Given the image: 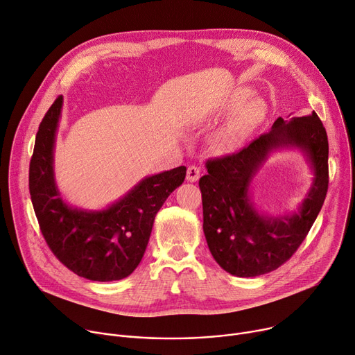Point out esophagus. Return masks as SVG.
<instances>
[{
  "mask_svg": "<svg viewBox=\"0 0 355 355\" xmlns=\"http://www.w3.org/2000/svg\"><path fill=\"white\" fill-rule=\"evenodd\" d=\"M200 167L197 166H189L188 170H187V180L189 182H196L200 180Z\"/></svg>",
  "mask_w": 355,
  "mask_h": 355,
  "instance_id": "esophagus-1",
  "label": "esophagus"
}]
</instances>
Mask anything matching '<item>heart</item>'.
I'll return each instance as SVG.
<instances>
[{"mask_svg": "<svg viewBox=\"0 0 355 355\" xmlns=\"http://www.w3.org/2000/svg\"><path fill=\"white\" fill-rule=\"evenodd\" d=\"M246 98H248L246 93L236 94L230 101L222 103L220 107L215 110V113H231L243 103ZM259 114H261L259 105L253 101L246 102L238 111L235 112V114L228 121V124L223 128H220V130L215 135L212 140L214 150L216 153H227L230 150H234L252 130V127L254 125L257 119H259Z\"/></svg>", "mask_w": 355, "mask_h": 355, "instance_id": "1", "label": "heart"}]
</instances>
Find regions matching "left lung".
Returning a JSON list of instances; mask_svg holds the SVG:
<instances>
[{
    "label": "left lung",
    "instance_id": "8db88e82",
    "mask_svg": "<svg viewBox=\"0 0 355 355\" xmlns=\"http://www.w3.org/2000/svg\"><path fill=\"white\" fill-rule=\"evenodd\" d=\"M297 148L313 171V182L297 213L272 217L254 207L251 181L270 152ZM201 177L204 234L216 263L238 277L276 270L293 256L314 223L329 188V140L313 112L309 116L279 117L269 133L241 151L207 161Z\"/></svg>",
    "mask_w": 355,
    "mask_h": 355
}]
</instances>
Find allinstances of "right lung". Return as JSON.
<instances>
[{
	"mask_svg": "<svg viewBox=\"0 0 355 355\" xmlns=\"http://www.w3.org/2000/svg\"><path fill=\"white\" fill-rule=\"evenodd\" d=\"M62 96L42 119L29 163V194L41 232L58 259L80 277L120 280L143 259L157 212L184 182V166L143 178L120 200L99 211L71 207L60 197L53 150Z\"/></svg>",
	"mask_w": 355,
	"mask_h": 355,
	"instance_id": "obj_1",
	"label": "right lung"
}]
</instances>
